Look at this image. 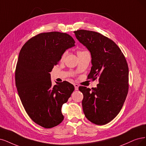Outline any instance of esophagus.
Wrapping results in <instances>:
<instances>
[{"label": "esophagus", "instance_id": "34e87169", "mask_svg": "<svg viewBox=\"0 0 146 146\" xmlns=\"http://www.w3.org/2000/svg\"><path fill=\"white\" fill-rule=\"evenodd\" d=\"M74 87L75 90H78V89H79V85L78 84H74Z\"/></svg>", "mask_w": 146, "mask_h": 146}]
</instances>
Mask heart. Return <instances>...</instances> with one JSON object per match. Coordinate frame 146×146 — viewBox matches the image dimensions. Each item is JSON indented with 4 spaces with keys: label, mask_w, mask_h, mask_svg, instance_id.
<instances>
[{
    "label": "heart",
    "mask_w": 146,
    "mask_h": 146,
    "mask_svg": "<svg viewBox=\"0 0 146 146\" xmlns=\"http://www.w3.org/2000/svg\"><path fill=\"white\" fill-rule=\"evenodd\" d=\"M85 52H86L85 51H81V50H79V51H78V55H81V54H82V53H85ZM67 52H64L63 53V54L62 55V56H61V60H63V59L66 58V55H67Z\"/></svg>",
    "instance_id": "b5f03b06"
}]
</instances>
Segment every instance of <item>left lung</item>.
<instances>
[{
  "label": "left lung",
  "mask_w": 146,
  "mask_h": 146,
  "mask_svg": "<svg viewBox=\"0 0 146 146\" xmlns=\"http://www.w3.org/2000/svg\"><path fill=\"white\" fill-rule=\"evenodd\" d=\"M74 33L91 53L92 67L88 79H99L96 88H79L84 95V113L96 125H106L118 114L126 100L129 89L127 61L120 48L106 36L87 30Z\"/></svg>",
  "instance_id": "obj_1"
}]
</instances>
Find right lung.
I'll return each instance as SVG.
<instances>
[{"label": "right lung", "instance_id": "right-lung-1", "mask_svg": "<svg viewBox=\"0 0 146 146\" xmlns=\"http://www.w3.org/2000/svg\"><path fill=\"white\" fill-rule=\"evenodd\" d=\"M74 43L66 33L46 32L29 40L19 53L15 73L18 94L27 114L43 127H55L64 120L61 108L74 87L67 81L52 86L49 73Z\"/></svg>", "mask_w": 146, "mask_h": 146}]
</instances>
